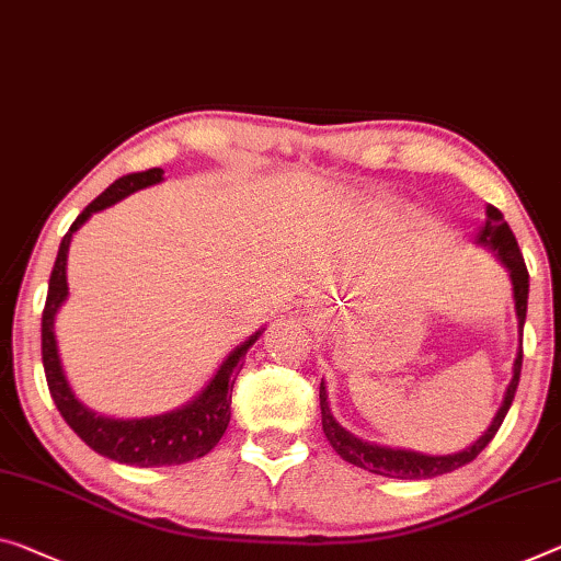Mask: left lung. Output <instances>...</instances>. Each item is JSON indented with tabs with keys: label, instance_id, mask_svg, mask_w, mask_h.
I'll list each match as a JSON object with an SVG mask.
<instances>
[{
	"label": "left lung",
	"instance_id": "1",
	"mask_svg": "<svg viewBox=\"0 0 561 561\" xmlns=\"http://www.w3.org/2000/svg\"><path fill=\"white\" fill-rule=\"evenodd\" d=\"M479 243H484L489 248H494L496 255L502 257V263L510 268L512 273V283H514V300H516V316H519V325L524 329V318H527V300H529V271L527 263H524V255L519 251V243H516L514 232L510 228V222L504 220V215L494 205H486V220L484 228H481ZM522 358L524 351L519 348L514 360V378L506 389L504 403L499 409L496 419L491 421V426L486 428V434L473 442V446L463 449L459 454H449V456H424L416 451H401V449H383V446H374L360 442V438L351 436L346 428H341L335 424L333 413L329 409V396H325V386L321 383V413H323V431L325 438H329L331 446L339 451L343 459L353 467L366 469L370 473H378V477H389V479H434L442 477V473H449L454 469L463 467L477 459V456L486 449V444L496 436L499 426L510 411L516 386H519V376H522Z\"/></svg>",
	"mask_w": 561,
	"mask_h": 561
}]
</instances>
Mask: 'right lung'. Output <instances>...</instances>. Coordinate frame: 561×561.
<instances>
[{
	"label": "right lung",
	"mask_w": 561,
	"mask_h": 561,
	"mask_svg": "<svg viewBox=\"0 0 561 561\" xmlns=\"http://www.w3.org/2000/svg\"><path fill=\"white\" fill-rule=\"evenodd\" d=\"M162 180L160 168H150L142 172H130L115 180L105 193L94 197V201L84 208L77 220L67 230V236L59 243V253L55 261V268L49 275V290L47 304L42 310V364H45V376L55 407L62 413V419L70 424L77 436L107 459H115L119 463H130V467H175V463H187L193 459L208 454L220 436L226 434L230 421V403H232V383H236L238 370L245 364V353L257 341L255 333L248 339L243 346H238L230 353L226 364L220 366L218 374L210 381L193 403L185 409H178L165 416L152 419H133V421H115L105 419L84 409L67 383L62 374V364L57 356V341H55V313L67 298V251H70L72 232L107 205L123 201L140 187L154 185Z\"/></svg>",
	"instance_id": "obj_1"
}]
</instances>
